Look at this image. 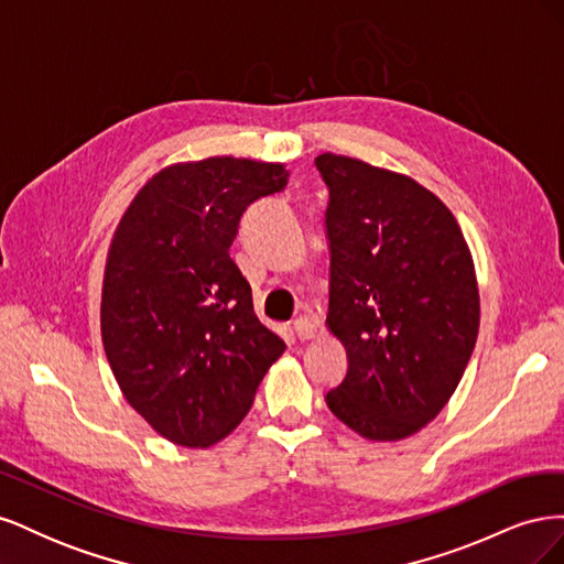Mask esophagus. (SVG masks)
Segmentation results:
<instances>
[{"mask_svg":"<svg viewBox=\"0 0 564 564\" xmlns=\"http://www.w3.org/2000/svg\"><path fill=\"white\" fill-rule=\"evenodd\" d=\"M294 329L301 340H308V338H315L317 334V322L311 315H299L294 319Z\"/></svg>","mask_w":564,"mask_h":564,"instance_id":"1","label":"esophagus"}]
</instances>
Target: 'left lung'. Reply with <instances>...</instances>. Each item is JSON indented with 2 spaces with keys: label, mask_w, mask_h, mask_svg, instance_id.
Wrapping results in <instances>:
<instances>
[{
  "label": "left lung",
  "mask_w": 564,
  "mask_h": 564,
  "mask_svg": "<svg viewBox=\"0 0 564 564\" xmlns=\"http://www.w3.org/2000/svg\"><path fill=\"white\" fill-rule=\"evenodd\" d=\"M332 247L327 329L348 355L327 406L373 442L419 433L449 402L480 329L473 253L412 176L322 152Z\"/></svg>",
  "instance_id": "1"
}]
</instances>
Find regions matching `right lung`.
<instances>
[{"label": "right lung", "instance_id": "obj_1", "mask_svg": "<svg viewBox=\"0 0 564 564\" xmlns=\"http://www.w3.org/2000/svg\"><path fill=\"white\" fill-rule=\"evenodd\" d=\"M282 162L216 155L148 178L108 249L100 336L124 400L152 431L204 449L251 409L284 340L253 313L230 245L251 202L286 185Z\"/></svg>", "mask_w": 564, "mask_h": 564}]
</instances>
